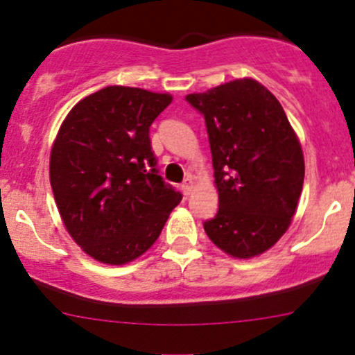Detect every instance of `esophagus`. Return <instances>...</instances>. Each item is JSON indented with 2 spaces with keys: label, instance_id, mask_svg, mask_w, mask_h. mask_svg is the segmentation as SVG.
Segmentation results:
<instances>
[{
  "label": "esophagus",
  "instance_id": "obj_1",
  "mask_svg": "<svg viewBox=\"0 0 355 355\" xmlns=\"http://www.w3.org/2000/svg\"><path fill=\"white\" fill-rule=\"evenodd\" d=\"M192 189H194V178L187 177L184 182H182V192H184L185 196H189L192 192Z\"/></svg>",
  "mask_w": 355,
  "mask_h": 355
}]
</instances>
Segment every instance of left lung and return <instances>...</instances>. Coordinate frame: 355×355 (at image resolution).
<instances>
[{"label": "left lung", "instance_id": "8db88e82", "mask_svg": "<svg viewBox=\"0 0 355 355\" xmlns=\"http://www.w3.org/2000/svg\"><path fill=\"white\" fill-rule=\"evenodd\" d=\"M206 120L218 213L204 221L214 245L239 259L259 256L290 227L304 184L300 142L280 101L252 78L189 94Z\"/></svg>", "mask_w": 355, "mask_h": 355}]
</instances>
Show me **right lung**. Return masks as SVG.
<instances>
[{
    "label": "right lung",
    "mask_w": 355,
    "mask_h": 355,
    "mask_svg": "<svg viewBox=\"0 0 355 355\" xmlns=\"http://www.w3.org/2000/svg\"><path fill=\"white\" fill-rule=\"evenodd\" d=\"M170 94L110 85L71 108L53 142L49 180L68 234L106 264L142 256L180 192L157 175L149 127Z\"/></svg>",
    "instance_id": "add662e5"
}]
</instances>
